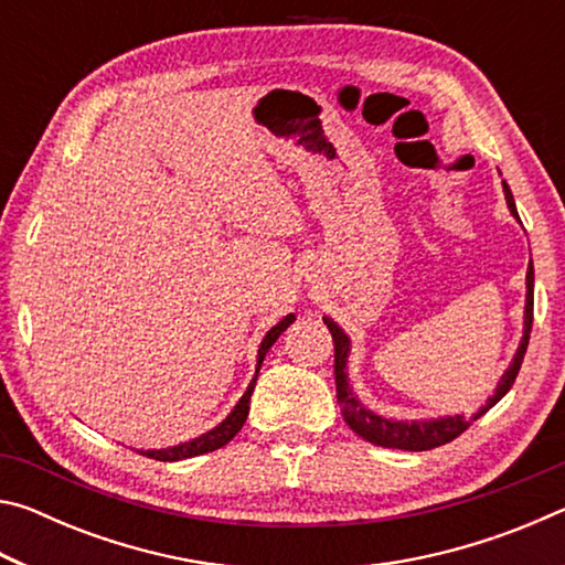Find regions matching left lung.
I'll return each instance as SVG.
<instances>
[{"instance_id": "left-lung-1", "label": "left lung", "mask_w": 565, "mask_h": 565, "mask_svg": "<svg viewBox=\"0 0 565 565\" xmlns=\"http://www.w3.org/2000/svg\"><path fill=\"white\" fill-rule=\"evenodd\" d=\"M503 191H505V202H509V209L513 212V216L519 218L509 184H503ZM525 286H529V294H525L523 341H521L519 351H515V359L509 366V371L503 374L499 388H495L493 398H489V404L478 411L473 418L448 416V418H438V420H411V424H406V420H388L384 416H376L374 411L363 408L356 401V396L351 394L349 381H347V356H349L347 333H343L331 319H323V323H327V329L331 331V339H333V376H337V401L341 406L343 420L351 426V431H356L361 438H366L369 444H376L384 448H401V451H431V448L444 446L461 436L478 416H483L486 411L499 404V401L509 394L515 376H519L525 349H529L531 327H533V262L529 264Z\"/></svg>"}]
</instances>
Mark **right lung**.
Returning <instances> with one entry per match:
<instances>
[{
	"label": "right lung",
	"instance_id": "add662e5",
	"mask_svg": "<svg viewBox=\"0 0 565 565\" xmlns=\"http://www.w3.org/2000/svg\"><path fill=\"white\" fill-rule=\"evenodd\" d=\"M291 321H294V313H289V317L281 319V321L276 323V327L264 337L262 349H259V363H256V376H259V369H262V361H264V356H266V351H269V349L274 347V341L281 337L284 329H289ZM256 376H254L252 384H248L246 394L242 396V401H238L236 408L232 411V414L226 416V420H222V424H218V426L214 428V431H209V434H204V436L194 438V441L181 444V446H174V448H161V451H141V454H147L149 458H154V461H181V458L202 456V454L216 451V448L226 446L238 431H242L244 420H246V416H248V398H252V394H254Z\"/></svg>",
	"mask_w": 565,
	"mask_h": 565
}]
</instances>
